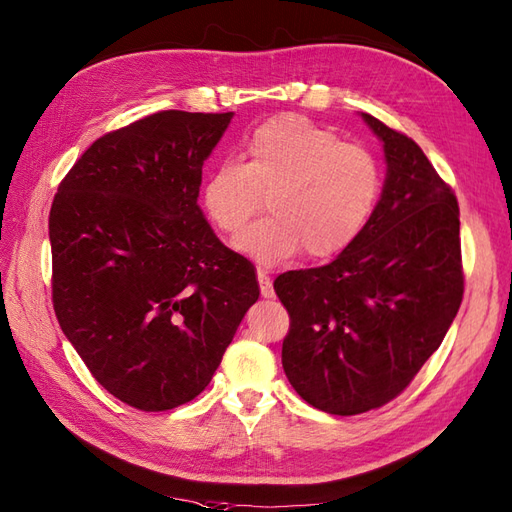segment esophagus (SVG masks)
<instances>
[{
  "label": "esophagus",
  "mask_w": 512,
  "mask_h": 512,
  "mask_svg": "<svg viewBox=\"0 0 512 512\" xmlns=\"http://www.w3.org/2000/svg\"><path fill=\"white\" fill-rule=\"evenodd\" d=\"M258 284H260V295L263 297H267V299H271L273 295H276V291H273V284H271V278L267 276V273L263 271V269H258Z\"/></svg>",
  "instance_id": "obj_1"
}]
</instances>
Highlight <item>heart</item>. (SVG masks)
Instances as JSON below:
<instances>
[{
    "label": "heart",
    "instance_id": "obj_1",
    "mask_svg": "<svg viewBox=\"0 0 512 512\" xmlns=\"http://www.w3.org/2000/svg\"><path fill=\"white\" fill-rule=\"evenodd\" d=\"M263 195L271 215L239 236L241 252L263 265H278L299 249L308 258H330L369 221L380 167L369 149L286 115L254 130L245 162L226 160L210 173L202 206L221 234L234 236L263 208Z\"/></svg>",
    "mask_w": 512,
    "mask_h": 512
}]
</instances>
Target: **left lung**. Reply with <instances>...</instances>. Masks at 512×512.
I'll return each instance as SVG.
<instances>
[{
  "label": "left lung",
  "instance_id": "1",
  "mask_svg": "<svg viewBox=\"0 0 512 512\" xmlns=\"http://www.w3.org/2000/svg\"><path fill=\"white\" fill-rule=\"evenodd\" d=\"M386 180L365 228L332 263L286 271L282 367L302 400L360 415L395 400L439 350L463 302L458 202L421 147L376 117Z\"/></svg>",
  "mask_w": 512,
  "mask_h": 512
}]
</instances>
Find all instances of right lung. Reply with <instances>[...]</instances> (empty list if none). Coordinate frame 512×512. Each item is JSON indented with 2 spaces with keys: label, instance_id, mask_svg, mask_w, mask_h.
I'll return each mask as SVG.
<instances>
[{
  "label": "right lung",
  "instance_id": "1",
  "mask_svg": "<svg viewBox=\"0 0 512 512\" xmlns=\"http://www.w3.org/2000/svg\"><path fill=\"white\" fill-rule=\"evenodd\" d=\"M230 119L160 110L99 136L49 210L60 328L93 378L145 413L206 389L260 293L252 263L197 206Z\"/></svg>",
  "mask_w": 512,
  "mask_h": 512
}]
</instances>
